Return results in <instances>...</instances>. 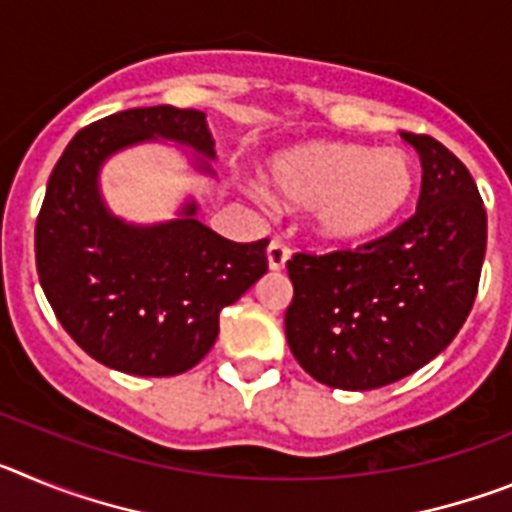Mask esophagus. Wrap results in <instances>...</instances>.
Masks as SVG:
<instances>
[{
	"label": "esophagus",
	"mask_w": 512,
	"mask_h": 512,
	"mask_svg": "<svg viewBox=\"0 0 512 512\" xmlns=\"http://www.w3.org/2000/svg\"><path fill=\"white\" fill-rule=\"evenodd\" d=\"M287 259H289V248L284 246L279 238H274V241L269 243V248H266V261H269V269L282 271L284 266H287Z\"/></svg>",
	"instance_id": "34e87169"
}]
</instances>
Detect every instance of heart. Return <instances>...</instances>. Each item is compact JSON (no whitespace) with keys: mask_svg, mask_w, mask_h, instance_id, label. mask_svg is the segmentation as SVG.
<instances>
[{"mask_svg":"<svg viewBox=\"0 0 512 512\" xmlns=\"http://www.w3.org/2000/svg\"><path fill=\"white\" fill-rule=\"evenodd\" d=\"M269 187L333 246H361L392 228L413 205L418 164L405 151L312 140L279 151L266 171Z\"/></svg>","mask_w":512,"mask_h":512,"instance_id":"b5f03b06","label":"heart"}]
</instances>
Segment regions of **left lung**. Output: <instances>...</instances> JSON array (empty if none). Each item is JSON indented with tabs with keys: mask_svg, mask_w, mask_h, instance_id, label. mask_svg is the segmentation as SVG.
<instances>
[{
	"mask_svg": "<svg viewBox=\"0 0 512 512\" xmlns=\"http://www.w3.org/2000/svg\"><path fill=\"white\" fill-rule=\"evenodd\" d=\"M400 135L423 166L415 215L354 251L287 261V343L336 390H377L418 372L454 341L477 297L487 251L477 184L436 138Z\"/></svg>",
	"mask_w": 512,
	"mask_h": 512,
	"instance_id": "8db88e82",
	"label": "left lung"
}]
</instances>
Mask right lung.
Here are the masks:
<instances>
[{
    "instance_id": "right-lung-1",
    "label": "right lung",
    "mask_w": 512,
    "mask_h": 512,
    "mask_svg": "<svg viewBox=\"0 0 512 512\" xmlns=\"http://www.w3.org/2000/svg\"><path fill=\"white\" fill-rule=\"evenodd\" d=\"M171 140L212 174L215 140L200 110L135 107L74 135L48 179L35 225L40 287L58 323L99 364L135 377H174L200 364L223 307L266 274L269 241L233 243L197 220L189 200L169 223L112 215L99 171L115 153Z\"/></svg>"
}]
</instances>
